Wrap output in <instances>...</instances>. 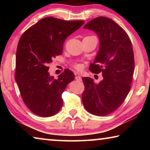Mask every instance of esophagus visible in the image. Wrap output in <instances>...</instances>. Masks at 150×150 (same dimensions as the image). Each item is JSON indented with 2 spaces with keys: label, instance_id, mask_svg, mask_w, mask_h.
I'll return each mask as SVG.
<instances>
[{
  "label": "esophagus",
  "instance_id": "1",
  "mask_svg": "<svg viewBox=\"0 0 150 150\" xmlns=\"http://www.w3.org/2000/svg\"><path fill=\"white\" fill-rule=\"evenodd\" d=\"M75 79L77 81H81V77L79 75H77L75 76Z\"/></svg>",
  "mask_w": 150,
  "mask_h": 150
}]
</instances>
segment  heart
Wrapping results in <instances>:
<instances>
[{"label":"heart","mask_w":150,"mask_h":150,"mask_svg":"<svg viewBox=\"0 0 150 150\" xmlns=\"http://www.w3.org/2000/svg\"><path fill=\"white\" fill-rule=\"evenodd\" d=\"M73 67H74V68L76 70L81 71L82 70L83 66L82 64H81V63H75V64H74V65H73Z\"/></svg>","instance_id":"b5f03b06"}]
</instances>
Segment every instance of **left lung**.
<instances>
[{
  "mask_svg": "<svg viewBox=\"0 0 150 150\" xmlns=\"http://www.w3.org/2000/svg\"><path fill=\"white\" fill-rule=\"evenodd\" d=\"M84 28L93 30L99 38L100 49L89 70L101 73L103 79L95 83L92 78H82V102L92 115L106 116L123 103L131 88L135 65L132 44L125 30L109 18H95Z\"/></svg>",
  "mask_w": 150,
  "mask_h": 150,
  "instance_id": "obj_1",
  "label": "left lung"
}]
</instances>
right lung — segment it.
I'll list each match as a JSON object with an SVG mask.
<instances>
[{
    "label": "right lung",
    "mask_w": 150,
    "mask_h": 150,
    "mask_svg": "<svg viewBox=\"0 0 150 150\" xmlns=\"http://www.w3.org/2000/svg\"><path fill=\"white\" fill-rule=\"evenodd\" d=\"M85 23L46 17L24 32L18 44L15 79L22 100L33 113L42 117L55 115L63 105L62 93L75 78L65 69L55 79L48 64L63 53L65 39Z\"/></svg>",
    "instance_id": "add662e5"
}]
</instances>
